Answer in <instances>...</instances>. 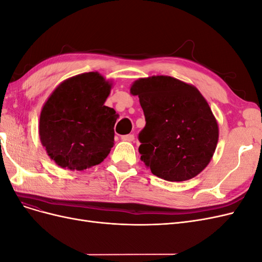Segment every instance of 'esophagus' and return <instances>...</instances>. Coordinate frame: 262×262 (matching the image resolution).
I'll list each match as a JSON object with an SVG mask.
<instances>
[{"label":"esophagus","mask_w":262,"mask_h":262,"mask_svg":"<svg viewBox=\"0 0 262 262\" xmlns=\"http://www.w3.org/2000/svg\"><path fill=\"white\" fill-rule=\"evenodd\" d=\"M121 140L122 141H126V142H132L134 140V136L133 134H125V136H122L121 137Z\"/></svg>","instance_id":"34e87169"}]
</instances>
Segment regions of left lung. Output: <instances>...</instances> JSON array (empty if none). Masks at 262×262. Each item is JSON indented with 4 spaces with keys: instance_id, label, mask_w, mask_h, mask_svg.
I'll return each mask as SVG.
<instances>
[{
    "instance_id": "obj_1",
    "label": "left lung",
    "mask_w": 262,
    "mask_h": 262,
    "mask_svg": "<svg viewBox=\"0 0 262 262\" xmlns=\"http://www.w3.org/2000/svg\"><path fill=\"white\" fill-rule=\"evenodd\" d=\"M130 92L139 96L146 121L139 133L141 160L155 176L185 181L207 167L215 152L219 126L194 86L160 75L140 78Z\"/></svg>"
}]
</instances>
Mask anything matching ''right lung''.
Listing matches in <instances>:
<instances>
[{
	"label": "right lung",
	"mask_w": 262,
	"mask_h": 262,
	"mask_svg": "<svg viewBox=\"0 0 262 262\" xmlns=\"http://www.w3.org/2000/svg\"><path fill=\"white\" fill-rule=\"evenodd\" d=\"M112 84L97 72L70 77L50 95L39 120V137L60 167L83 170L100 164L114 146L118 115L105 106Z\"/></svg>",
	"instance_id": "1"
}]
</instances>
